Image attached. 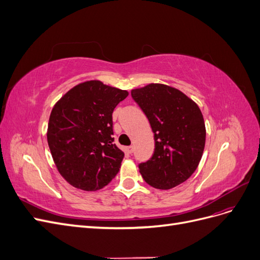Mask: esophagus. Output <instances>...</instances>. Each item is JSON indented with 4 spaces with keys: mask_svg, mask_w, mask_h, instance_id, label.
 I'll return each mask as SVG.
<instances>
[{
    "mask_svg": "<svg viewBox=\"0 0 260 260\" xmlns=\"http://www.w3.org/2000/svg\"><path fill=\"white\" fill-rule=\"evenodd\" d=\"M133 149H135V148H133V146H127V147H125V151H127L128 154H132L133 153Z\"/></svg>",
    "mask_w": 260,
    "mask_h": 260,
    "instance_id": "34e87169",
    "label": "esophagus"
}]
</instances>
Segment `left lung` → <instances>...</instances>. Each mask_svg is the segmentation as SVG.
I'll list each match as a JSON object with an SVG mask.
<instances>
[{
	"mask_svg": "<svg viewBox=\"0 0 260 260\" xmlns=\"http://www.w3.org/2000/svg\"><path fill=\"white\" fill-rule=\"evenodd\" d=\"M131 96L154 132V154L139 164L144 181L159 190L183 183L198 168L205 147L206 129L200 107L166 84H147L132 90Z\"/></svg>",
	"mask_w": 260,
	"mask_h": 260,
	"instance_id": "8db88e82",
	"label": "left lung"
}]
</instances>
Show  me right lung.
<instances>
[{"label": "right lung", "instance_id": "right-lung-1", "mask_svg": "<svg viewBox=\"0 0 260 260\" xmlns=\"http://www.w3.org/2000/svg\"><path fill=\"white\" fill-rule=\"evenodd\" d=\"M128 94L91 80L74 86L54 105L48 143L57 170L69 184L96 191L118 174L124 154L114 144L113 112Z\"/></svg>", "mask_w": 260, "mask_h": 260}]
</instances>
